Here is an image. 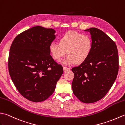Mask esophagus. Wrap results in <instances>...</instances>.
Wrapping results in <instances>:
<instances>
[{"instance_id": "esophagus-1", "label": "esophagus", "mask_w": 125, "mask_h": 125, "mask_svg": "<svg viewBox=\"0 0 125 125\" xmlns=\"http://www.w3.org/2000/svg\"><path fill=\"white\" fill-rule=\"evenodd\" d=\"M63 71L64 72H66V71H68V70H70V68H68V67H65V66H63Z\"/></svg>"}]
</instances>
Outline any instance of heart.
<instances>
[{"label":"heart","instance_id":"obj_1","mask_svg":"<svg viewBox=\"0 0 125 125\" xmlns=\"http://www.w3.org/2000/svg\"><path fill=\"white\" fill-rule=\"evenodd\" d=\"M93 45L92 38L90 36L71 31L59 38V44H50L49 50L55 60H59L67 53L68 56L63 62L64 64H80L84 62L89 55Z\"/></svg>","mask_w":125,"mask_h":125}]
</instances>
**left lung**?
Masks as SVG:
<instances>
[{
  "instance_id": "1",
  "label": "left lung",
  "mask_w": 125,
  "mask_h": 125,
  "mask_svg": "<svg viewBox=\"0 0 125 125\" xmlns=\"http://www.w3.org/2000/svg\"><path fill=\"white\" fill-rule=\"evenodd\" d=\"M93 49L84 62L72 68L73 92L80 101L92 103L106 95L117 78L118 52L115 43L101 30L91 28Z\"/></svg>"
}]
</instances>
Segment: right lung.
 <instances>
[{"label":"right lung","instance_id":"add662e5","mask_svg":"<svg viewBox=\"0 0 125 125\" xmlns=\"http://www.w3.org/2000/svg\"><path fill=\"white\" fill-rule=\"evenodd\" d=\"M55 32L52 28L34 27L19 34L10 46L8 66L11 79L29 101L48 99L63 73L62 66L54 62L49 50Z\"/></svg>","mask_w":125,"mask_h":125}]
</instances>
